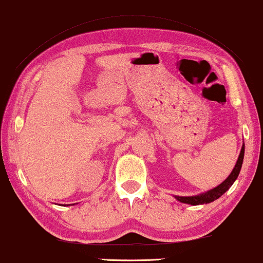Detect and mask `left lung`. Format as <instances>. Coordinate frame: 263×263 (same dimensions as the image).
Masks as SVG:
<instances>
[{"instance_id":"left-lung-1","label":"left lung","mask_w":263,"mask_h":263,"mask_svg":"<svg viewBox=\"0 0 263 263\" xmlns=\"http://www.w3.org/2000/svg\"><path fill=\"white\" fill-rule=\"evenodd\" d=\"M243 155H245V144H242L241 147V152L238 157V161L235 163V166L233 167V170L230 174L229 177H227L221 184H219L218 186L211 189V190L205 191L203 193H199V195L196 196H174L176 199L180 203L184 204H190V205H203V204H209L212 203V201L217 200L219 197H221L223 193H225L233 185V183L238 178V176L240 174L241 166H242V162H243Z\"/></svg>"}]
</instances>
